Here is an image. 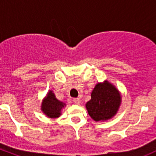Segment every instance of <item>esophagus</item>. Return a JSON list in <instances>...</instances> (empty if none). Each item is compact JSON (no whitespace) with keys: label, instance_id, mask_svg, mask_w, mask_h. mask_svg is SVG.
Instances as JSON below:
<instances>
[{"label":"esophagus","instance_id":"obj_1","mask_svg":"<svg viewBox=\"0 0 156 156\" xmlns=\"http://www.w3.org/2000/svg\"><path fill=\"white\" fill-rule=\"evenodd\" d=\"M73 102H74V103H75V104H77V105H78V104H80V99L79 98H75V99H73Z\"/></svg>","mask_w":156,"mask_h":156}]
</instances>
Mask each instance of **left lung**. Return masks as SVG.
Wrapping results in <instances>:
<instances>
[{
	"label": "left lung",
	"mask_w": 156,
	"mask_h": 156,
	"mask_svg": "<svg viewBox=\"0 0 156 156\" xmlns=\"http://www.w3.org/2000/svg\"><path fill=\"white\" fill-rule=\"evenodd\" d=\"M122 102L121 94L107 81L98 83L91 93V99L86 103L87 112L96 122L112 119L119 110Z\"/></svg>",
	"instance_id": "8db88e82"
}]
</instances>
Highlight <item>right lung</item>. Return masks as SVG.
Returning a JSON list of instances; mask_svg holds the SVG:
<instances>
[{
	"mask_svg": "<svg viewBox=\"0 0 156 156\" xmlns=\"http://www.w3.org/2000/svg\"><path fill=\"white\" fill-rule=\"evenodd\" d=\"M66 106V104L56 98L52 90H49L47 97L44 99L41 104V111L51 119H56L61 115V110Z\"/></svg>",
	"mask_w": 156,
	"mask_h": 156,
	"instance_id": "right-lung-1",
	"label": "right lung"
}]
</instances>
